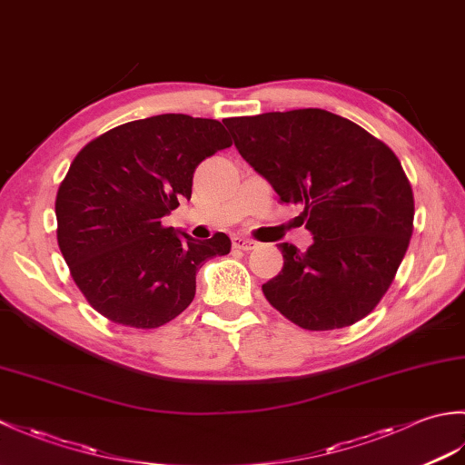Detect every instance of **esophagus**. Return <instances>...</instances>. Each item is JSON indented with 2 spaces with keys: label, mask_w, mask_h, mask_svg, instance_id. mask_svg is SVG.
I'll list each match as a JSON object with an SVG mask.
<instances>
[{
  "label": "esophagus",
  "mask_w": 465,
  "mask_h": 465,
  "mask_svg": "<svg viewBox=\"0 0 465 465\" xmlns=\"http://www.w3.org/2000/svg\"><path fill=\"white\" fill-rule=\"evenodd\" d=\"M232 243H233L235 250H242V252H252L255 248V242H252L248 238H242V235H235Z\"/></svg>",
  "instance_id": "34e87169"
}]
</instances>
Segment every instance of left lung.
I'll use <instances>...</instances> for the list:
<instances>
[{"label":"left lung","mask_w":465,"mask_h":465,"mask_svg":"<svg viewBox=\"0 0 465 465\" xmlns=\"http://www.w3.org/2000/svg\"><path fill=\"white\" fill-rule=\"evenodd\" d=\"M223 124L280 200L303 205L313 235L308 252L280 243L283 268L262 285L265 298L312 331L365 318L396 278L413 232V193L396 153L318 107Z\"/></svg>","instance_id":"1"}]
</instances>
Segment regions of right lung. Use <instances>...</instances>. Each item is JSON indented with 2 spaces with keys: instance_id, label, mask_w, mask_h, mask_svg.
<instances>
[{
  "instance_id": "add662e5",
  "label": "right lung",
  "mask_w": 465,
  "mask_h": 465,
  "mask_svg": "<svg viewBox=\"0 0 465 465\" xmlns=\"http://www.w3.org/2000/svg\"><path fill=\"white\" fill-rule=\"evenodd\" d=\"M230 145L220 122L163 114L117 125L75 155L55 197L57 243L94 310L152 330L192 303L197 270L232 242H197L162 220L192 197L195 167Z\"/></svg>"
}]
</instances>
